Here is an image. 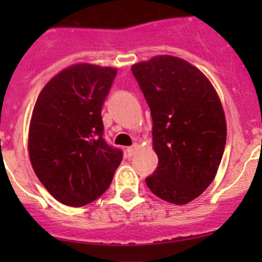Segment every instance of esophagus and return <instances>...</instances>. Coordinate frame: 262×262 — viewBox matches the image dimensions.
<instances>
[{"label":"esophagus","instance_id":"esophagus-1","mask_svg":"<svg viewBox=\"0 0 262 262\" xmlns=\"http://www.w3.org/2000/svg\"><path fill=\"white\" fill-rule=\"evenodd\" d=\"M138 148H139L138 144H133V146H132V147L126 148V153H128V156H133L134 153H136L137 150H138Z\"/></svg>","mask_w":262,"mask_h":262}]
</instances>
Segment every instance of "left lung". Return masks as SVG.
Instances as JSON below:
<instances>
[{
    "label": "left lung",
    "mask_w": 262,
    "mask_h": 262,
    "mask_svg": "<svg viewBox=\"0 0 262 262\" xmlns=\"http://www.w3.org/2000/svg\"><path fill=\"white\" fill-rule=\"evenodd\" d=\"M153 120L158 167L146 179L150 191L172 204H187L212 184L227 138L221 99L207 76L173 55L132 66Z\"/></svg>",
    "instance_id": "obj_1"
}]
</instances>
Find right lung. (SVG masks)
I'll use <instances>...</instances> for the list:
<instances>
[{"label": "right lung", "instance_id": "add662e5", "mask_svg": "<svg viewBox=\"0 0 262 262\" xmlns=\"http://www.w3.org/2000/svg\"><path fill=\"white\" fill-rule=\"evenodd\" d=\"M118 70L77 63L50 78L29 126L34 172L54 199L83 207L101 196L123 160L102 138L101 107Z\"/></svg>", "mask_w": 262, "mask_h": 262}]
</instances>
